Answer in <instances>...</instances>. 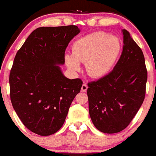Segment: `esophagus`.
Wrapping results in <instances>:
<instances>
[{"instance_id":"1","label":"esophagus","mask_w":156,"mask_h":156,"mask_svg":"<svg viewBox=\"0 0 156 156\" xmlns=\"http://www.w3.org/2000/svg\"><path fill=\"white\" fill-rule=\"evenodd\" d=\"M88 89V86L86 84V83H83V86H82V88H81V91L82 92H86V90H87Z\"/></svg>"}]
</instances>
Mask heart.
Masks as SVG:
<instances>
[{
    "label": "heart",
    "instance_id": "b5f03b06",
    "mask_svg": "<svg viewBox=\"0 0 156 156\" xmlns=\"http://www.w3.org/2000/svg\"><path fill=\"white\" fill-rule=\"evenodd\" d=\"M120 51L121 43L117 37L103 32H93L73 43L72 55H66L65 63L73 72L80 71V63L86 64L89 76L101 77L110 71Z\"/></svg>",
    "mask_w": 156,
    "mask_h": 156
}]
</instances>
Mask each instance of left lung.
<instances>
[{
  "label": "left lung",
  "instance_id": "obj_1",
  "mask_svg": "<svg viewBox=\"0 0 156 156\" xmlns=\"http://www.w3.org/2000/svg\"><path fill=\"white\" fill-rule=\"evenodd\" d=\"M124 45L113 70L88 83L89 112L95 127L105 133H115L130 124L146 95L147 81L141 48L122 29Z\"/></svg>",
  "mask_w": 156,
  "mask_h": 156
}]
</instances>
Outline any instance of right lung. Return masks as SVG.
I'll return each mask as SVG.
<instances>
[{
    "label": "right lung",
    "mask_w": 156,
    "mask_h": 156,
    "mask_svg": "<svg viewBox=\"0 0 156 156\" xmlns=\"http://www.w3.org/2000/svg\"><path fill=\"white\" fill-rule=\"evenodd\" d=\"M76 26L39 27L29 35L15 56L10 70L12 105L27 129L49 136L61 128L83 81L63 75L70 40L80 33Z\"/></svg>",
    "instance_id": "add662e5"
}]
</instances>
